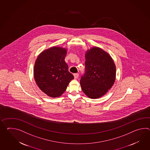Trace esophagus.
I'll return each mask as SVG.
<instances>
[{"mask_svg": "<svg viewBox=\"0 0 150 150\" xmlns=\"http://www.w3.org/2000/svg\"><path fill=\"white\" fill-rule=\"evenodd\" d=\"M79 75L78 73H75L74 74V76L75 79H77L79 77Z\"/></svg>", "mask_w": 150, "mask_h": 150, "instance_id": "34e87169", "label": "esophagus"}]
</instances>
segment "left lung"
<instances>
[{
    "mask_svg": "<svg viewBox=\"0 0 150 150\" xmlns=\"http://www.w3.org/2000/svg\"><path fill=\"white\" fill-rule=\"evenodd\" d=\"M85 74L80 80L83 93L90 98H98L107 93L116 79V69L110 55L97 47L85 54Z\"/></svg>",
    "mask_w": 150,
    "mask_h": 150,
    "instance_id": "obj_1",
    "label": "left lung"
}]
</instances>
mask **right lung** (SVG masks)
Instances as JSON below:
<instances>
[{
  "label": "right lung",
  "mask_w": 150,
  "mask_h": 150,
  "mask_svg": "<svg viewBox=\"0 0 150 150\" xmlns=\"http://www.w3.org/2000/svg\"><path fill=\"white\" fill-rule=\"evenodd\" d=\"M67 53L66 48L54 46L42 51L35 61L34 79L40 90L48 96H60L74 78L64 61Z\"/></svg>",
  "instance_id": "obj_1"
}]
</instances>
